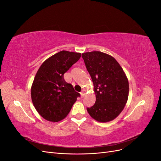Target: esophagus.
Returning a JSON list of instances; mask_svg holds the SVG:
<instances>
[{"label": "esophagus", "mask_w": 161, "mask_h": 161, "mask_svg": "<svg viewBox=\"0 0 161 161\" xmlns=\"http://www.w3.org/2000/svg\"><path fill=\"white\" fill-rule=\"evenodd\" d=\"M85 91H84V90H82V91H81V92H80L81 98H83V97H85Z\"/></svg>", "instance_id": "34e87169"}]
</instances>
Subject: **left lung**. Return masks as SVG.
Listing matches in <instances>:
<instances>
[{"label":"left lung","instance_id":"1","mask_svg":"<svg viewBox=\"0 0 161 161\" xmlns=\"http://www.w3.org/2000/svg\"><path fill=\"white\" fill-rule=\"evenodd\" d=\"M93 82L95 103L87 111L99 122H108L119 115L126 104L129 83L122 68L114 58L101 52L82 53Z\"/></svg>","mask_w":161,"mask_h":161}]
</instances>
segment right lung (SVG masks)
Here are the masks:
<instances>
[{"label":"right lung","instance_id":"1","mask_svg":"<svg viewBox=\"0 0 161 161\" xmlns=\"http://www.w3.org/2000/svg\"><path fill=\"white\" fill-rule=\"evenodd\" d=\"M80 53L60 51L47 59L40 67L31 86L33 104L47 121L65 118L80 93L64 79V74L80 59Z\"/></svg>","mask_w":161,"mask_h":161}]
</instances>
